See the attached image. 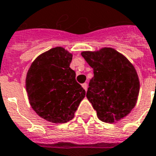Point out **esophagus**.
<instances>
[{
	"mask_svg": "<svg viewBox=\"0 0 156 156\" xmlns=\"http://www.w3.org/2000/svg\"><path fill=\"white\" fill-rule=\"evenodd\" d=\"M82 87H83V89H84L85 91H87V84L86 83H83V84H82Z\"/></svg>",
	"mask_w": 156,
	"mask_h": 156,
	"instance_id": "34e87169",
	"label": "esophagus"
}]
</instances>
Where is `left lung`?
I'll return each mask as SVG.
<instances>
[{"instance_id": "1", "label": "left lung", "mask_w": 156, "mask_h": 156, "mask_svg": "<svg viewBox=\"0 0 156 156\" xmlns=\"http://www.w3.org/2000/svg\"><path fill=\"white\" fill-rule=\"evenodd\" d=\"M82 55L93 69L87 97L105 123L122 119L136 105L140 83L136 70L128 59L112 48L83 51Z\"/></svg>"}]
</instances>
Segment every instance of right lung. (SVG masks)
Wrapping results in <instances>:
<instances>
[{
  "label": "right lung",
  "instance_id": "add662e5",
  "mask_svg": "<svg viewBox=\"0 0 156 156\" xmlns=\"http://www.w3.org/2000/svg\"><path fill=\"white\" fill-rule=\"evenodd\" d=\"M72 55L55 47L39 55L31 65L26 90L32 108L40 117L55 123H65L74 117L86 91L69 68Z\"/></svg>",
  "mask_w": 156,
  "mask_h": 156
}]
</instances>
